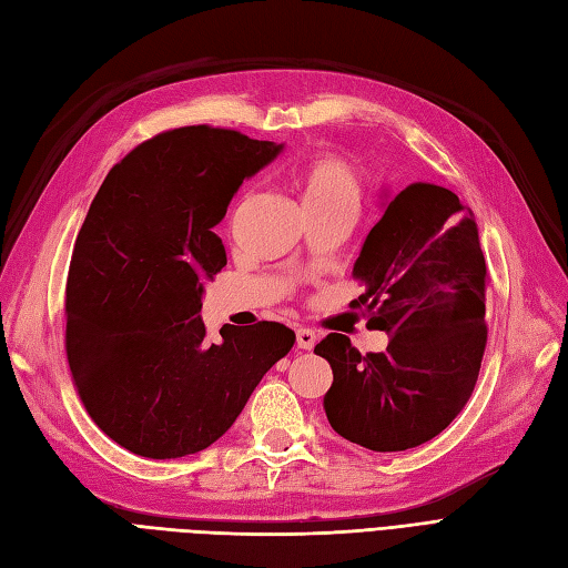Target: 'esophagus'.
I'll return each instance as SVG.
<instances>
[{
  "label": "esophagus",
  "instance_id": "1",
  "mask_svg": "<svg viewBox=\"0 0 568 568\" xmlns=\"http://www.w3.org/2000/svg\"><path fill=\"white\" fill-rule=\"evenodd\" d=\"M316 341H318V336L312 328H297V347H300V351H312Z\"/></svg>",
  "mask_w": 568,
  "mask_h": 568
}]
</instances>
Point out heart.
<instances>
[{
    "label": "heart",
    "instance_id": "obj_1",
    "mask_svg": "<svg viewBox=\"0 0 568 568\" xmlns=\"http://www.w3.org/2000/svg\"><path fill=\"white\" fill-rule=\"evenodd\" d=\"M295 184L302 211L318 209H357L359 186L355 174L333 155H316L295 170Z\"/></svg>",
    "mask_w": 568,
    "mask_h": 568
}]
</instances>
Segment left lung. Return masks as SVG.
Instances as JSON below:
<instances>
[{"label": "left lung", "mask_w": 568, "mask_h": 568, "mask_svg": "<svg viewBox=\"0 0 568 568\" xmlns=\"http://www.w3.org/2000/svg\"><path fill=\"white\" fill-rule=\"evenodd\" d=\"M353 275L384 353L359 355L343 333L314 347L328 359L331 427L369 450L415 448L468 403L487 343L485 254L470 209L450 189L413 182L384 203Z\"/></svg>", "instance_id": "obj_1"}]
</instances>
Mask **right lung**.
I'll use <instances>...</instances> for the list:
<instances>
[{
  "label": "right lung",
  "instance_id": "1",
  "mask_svg": "<svg viewBox=\"0 0 568 568\" xmlns=\"http://www.w3.org/2000/svg\"><path fill=\"white\" fill-rule=\"evenodd\" d=\"M283 143L206 124L158 134L114 165L79 230L67 278V357L79 396L112 442L182 458L232 427L295 345L278 322L206 341L201 300L227 264L213 227Z\"/></svg>",
  "mask_w": 568,
  "mask_h": 568
}]
</instances>
